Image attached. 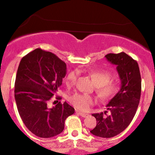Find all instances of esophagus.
<instances>
[{"label":"esophagus","mask_w":155,"mask_h":155,"mask_svg":"<svg viewBox=\"0 0 155 155\" xmlns=\"http://www.w3.org/2000/svg\"><path fill=\"white\" fill-rule=\"evenodd\" d=\"M76 113H77L78 114H79L80 116L82 117H88V114H87L82 113V112H80V111H76Z\"/></svg>","instance_id":"1"}]
</instances>
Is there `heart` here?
<instances>
[{"instance_id": "b5f03b06", "label": "heart", "mask_w": 155, "mask_h": 155, "mask_svg": "<svg viewBox=\"0 0 155 155\" xmlns=\"http://www.w3.org/2000/svg\"><path fill=\"white\" fill-rule=\"evenodd\" d=\"M78 72L71 71L68 74L65 79L67 86L74 85L77 79ZM90 76L97 86V93L102 100H111L120 92V87L115 81H112V74L108 71H92ZM70 102L77 109L87 111L95 102L93 97L87 94L75 93L69 98Z\"/></svg>"}]
</instances>
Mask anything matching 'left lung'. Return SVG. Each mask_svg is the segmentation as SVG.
Here are the masks:
<instances>
[{
	"mask_svg": "<svg viewBox=\"0 0 155 155\" xmlns=\"http://www.w3.org/2000/svg\"><path fill=\"white\" fill-rule=\"evenodd\" d=\"M105 58L117 66L121 88L106 105L109 115L106 114L107 111L92 114L97 124L90 133L101 138H111L127 128L136 114L141 92V78L138 63L126 53H110Z\"/></svg>",
	"mask_w": 155,
	"mask_h": 155,
	"instance_id": "1",
	"label": "left lung"
}]
</instances>
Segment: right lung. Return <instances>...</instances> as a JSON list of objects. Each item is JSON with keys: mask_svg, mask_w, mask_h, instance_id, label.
Returning a JSON list of instances; mask_svg holds the SVG:
<instances>
[{"mask_svg": "<svg viewBox=\"0 0 155 155\" xmlns=\"http://www.w3.org/2000/svg\"><path fill=\"white\" fill-rule=\"evenodd\" d=\"M66 69L63 60L39 48L19 63L15 85L16 104L24 124L35 136L47 138L61 133L66 118L75 111L65 101L48 107L62 85Z\"/></svg>", "mask_w": 155, "mask_h": 155, "instance_id": "add662e5", "label": "right lung"}]
</instances>
